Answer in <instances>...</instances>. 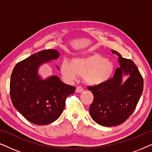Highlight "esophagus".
<instances>
[{
	"label": "esophagus",
	"mask_w": 152,
	"mask_h": 152,
	"mask_svg": "<svg viewBox=\"0 0 152 152\" xmlns=\"http://www.w3.org/2000/svg\"><path fill=\"white\" fill-rule=\"evenodd\" d=\"M84 91V89L82 88V87L81 86H77L76 89H75V92L76 93H82Z\"/></svg>",
	"instance_id": "esophagus-1"
}]
</instances>
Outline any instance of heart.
<instances>
[{
    "label": "heart",
    "instance_id": "heart-1",
    "mask_svg": "<svg viewBox=\"0 0 152 152\" xmlns=\"http://www.w3.org/2000/svg\"><path fill=\"white\" fill-rule=\"evenodd\" d=\"M114 69L111 60L97 54L75 57L72 63L64 60L60 66V71L66 80L72 82L78 76L84 77L85 82L93 86L107 84L111 80Z\"/></svg>",
    "mask_w": 152,
    "mask_h": 152
}]
</instances>
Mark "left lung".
<instances>
[{
	"label": "left lung",
	"instance_id": "obj_1",
	"mask_svg": "<svg viewBox=\"0 0 152 152\" xmlns=\"http://www.w3.org/2000/svg\"><path fill=\"white\" fill-rule=\"evenodd\" d=\"M118 57L120 67L113 77L99 86L88 87L94 96L89 108L92 119L104 126H117L123 123L136 109L143 91V79L132 60L123 58L111 50ZM128 79L123 81L124 76Z\"/></svg>",
	"mask_w": 152,
	"mask_h": 152
}]
</instances>
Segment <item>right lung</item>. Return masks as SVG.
Masks as SVG:
<instances>
[{"label": "right lung", "instance_id": "add662e5", "mask_svg": "<svg viewBox=\"0 0 152 152\" xmlns=\"http://www.w3.org/2000/svg\"><path fill=\"white\" fill-rule=\"evenodd\" d=\"M59 56L56 50L40 51L18 63L12 71L10 88L13 106L26 120L37 125L55 121L64 111L66 97L75 91V87L62 82L59 77L43 80L39 74L41 65Z\"/></svg>", "mask_w": 152, "mask_h": 152}]
</instances>
